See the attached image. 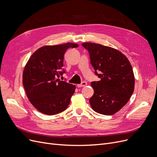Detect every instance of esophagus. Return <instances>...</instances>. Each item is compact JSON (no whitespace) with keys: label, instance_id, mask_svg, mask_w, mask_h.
<instances>
[{"label":"esophagus","instance_id":"esophagus-1","mask_svg":"<svg viewBox=\"0 0 157 157\" xmlns=\"http://www.w3.org/2000/svg\"><path fill=\"white\" fill-rule=\"evenodd\" d=\"M87 82H82L80 84H78L77 85V87H84V86H87Z\"/></svg>","mask_w":157,"mask_h":157}]
</instances>
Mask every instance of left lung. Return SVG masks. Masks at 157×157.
<instances>
[{
  "label": "left lung",
  "mask_w": 157,
  "mask_h": 157,
  "mask_svg": "<svg viewBox=\"0 0 157 157\" xmlns=\"http://www.w3.org/2000/svg\"><path fill=\"white\" fill-rule=\"evenodd\" d=\"M82 45L88 50L95 74L100 78L91 83L94 89L89 99L91 108L99 114L113 115L126 105L133 93L135 78L130 63L112 47L94 43Z\"/></svg>",
  "instance_id": "1"
}]
</instances>
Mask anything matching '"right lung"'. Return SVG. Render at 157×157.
<instances>
[{
	"label": "right lung",
	"instance_id": "right-lung-1",
	"mask_svg": "<svg viewBox=\"0 0 157 157\" xmlns=\"http://www.w3.org/2000/svg\"><path fill=\"white\" fill-rule=\"evenodd\" d=\"M78 44L67 43L40 48L29 58L23 72V85L29 101L40 113L48 116L61 113L68 107L76 87L59 79L65 71L66 50Z\"/></svg>",
	"mask_w": 157,
	"mask_h": 157
}]
</instances>
